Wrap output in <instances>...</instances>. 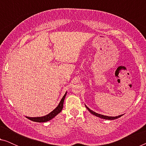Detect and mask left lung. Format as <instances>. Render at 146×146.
<instances>
[{"label":"left lung","mask_w":146,"mask_h":146,"mask_svg":"<svg viewBox=\"0 0 146 146\" xmlns=\"http://www.w3.org/2000/svg\"><path fill=\"white\" fill-rule=\"evenodd\" d=\"M85 106L86 107V108L88 109V110L90 112L92 113V114L94 115H96V116H97V117H99L100 118H102V119H110H110H111V120H112V119H115L119 118V117H120L121 116H122V115H123V114H121V115H117V116H113H113H107V115H104L100 114V113H96L95 111L91 110L88 107H87V106L85 105Z\"/></svg>","instance_id":"left-lung-1"}]
</instances>
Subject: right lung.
Segmentation results:
<instances>
[{
    "instance_id": "obj_1",
    "label": "right lung",
    "mask_w": 146,
    "mask_h": 146,
    "mask_svg": "<svg viewBox=\"0 0 146 146\" xmlns=\"http://www.w3.org/2000/svg\"><path fill=\"white\" fill-rule=\"evenodd\" d=\"M67 92L65 93V94L64 95L62 98L61 99L60 102L59 104L58 105V106L56 108L51 111L50 113H49L48 114L44 115V116H41V117H28L26 116V117L28 119H29L30 120L35 121V122H46L50 120V119H53L56 115H57L59 113L61 112V111L62 110L63 108V104H64V101L65 97L66 96Z\"/></svg>"
}]
</instances>
